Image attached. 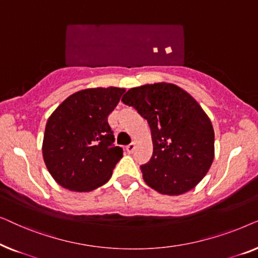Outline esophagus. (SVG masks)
Returning a JSON list of instances; mask_svg holds the SVG:
<instances>
[{
    "label": "esophagus",
    "mask_w": 258,
    "mask_h": 258,
    "mask_svg": "<svg viewBox=\"0 0 258 258\" xmlns=\"http://www.w3.org/2000/svg\"><path fill=\"white\" fill-rule=\"evenodd\" d=\"M135 146H136V144H135V142H132V143H130V144H128V146H126V147H125V150H126V151H128V153H129V154H132V153H133V151H134V149H135Z\"/></svg>",
    "instance_id": "34e87169"
}]
</instances>
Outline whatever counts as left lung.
Listing matches in <instances>:
<instances>
[{
  "label": "left lung",
  "mask_w": 258,
  "mask_h": 258,
  "mask_svg": "<svg viewBox=\"0 0 258 258\" xmlns=\"http://www.w3.org/2000/svg\"><path fill=\"white\" fill-rule=\"evenodd\" d=\"M122 102L149 123L153 156L141 165L143 179L163 195L177 196L199 184L214 161L210 118L185 90L171 83L132 88Z\"/></svg>",
  "instance_id": "1"
}]
</instances>
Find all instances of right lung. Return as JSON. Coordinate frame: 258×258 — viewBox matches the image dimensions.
<instances>
[{
    "label": "right lung",
    "mask_w": 258,
    "mask_h": 258,
    "mask_svg": "<svg viewBox=\"0 0 258 258\" xmlns=\"http://www.w3.org/2000/svg\"><path fill=\"white\" fill-rule=\"evenodd\" d=\"M123 88H90L66 98L48 118L42 144L44 163L52 178L72 191H91L110 179L123 149L108 116Z\"/></svg>",
    "instance_id": "1"
}]
</instances>
